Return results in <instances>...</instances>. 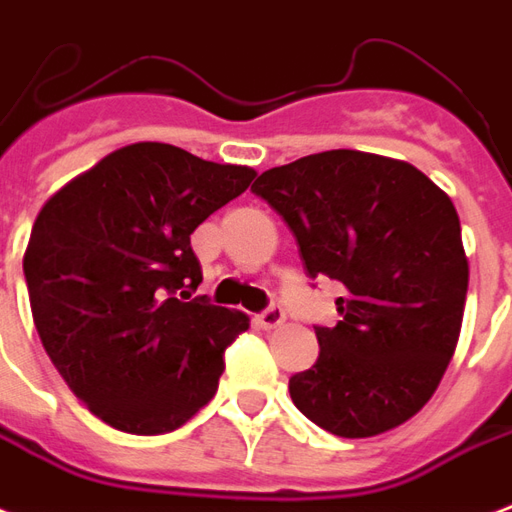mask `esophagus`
I'll return each mask as SVG.
<instances>
[{
    "label": "esophagus",
    "mask_w": 512,
    "mask_h": 512,
    "mask_svg": "<svg viewBox=\"0 0 512 512\" xmlns=\"http://www.w3.org/2000/svg\"><path fill=\"white\" fill-rule=\"evenodd\" d=\"M257 323H260V328H266V331H271V328H279V325L285 323V312H282V306H268L266 312L257 314Z\"/></svg>",
    "instance_id": "obj_1"
}]
</instances>
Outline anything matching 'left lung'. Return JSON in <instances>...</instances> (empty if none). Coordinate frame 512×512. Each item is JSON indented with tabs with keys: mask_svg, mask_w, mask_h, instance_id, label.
Returning <instances> with one entry per match:
<instances>
[{
	"mask_svg": "<svg viewBox=\"0 0 512 512\" xmlns=\"http://www.w3.org/2000/svg\"><path fill=\"white\" fill-rule=\"evenodd\" d=\"M252 192L285 219L306 276H328L339 323L290 377L306 418L361 439L410 420L456 350L469 266L450 198L407 162L333 149L260 173Z\"/></svg>",
	"mask_w": 512,
	"mask_h": 512,
	"instance_id": "obj_1",
	"label": "left lung"
}]
</instances>
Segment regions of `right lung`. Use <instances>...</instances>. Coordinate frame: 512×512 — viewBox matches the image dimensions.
<instances>
[{
	"label": "right lung",
	"mask_w": 512,
	"mask_h": 512,
	"mask_svg": "<svg viewBox=\"0 0 512 512\" xmlns=\"http://www.w3.org/2000/svg\"><path fill=\"white\" fill-rule=\"evenodd\" d=\"M255 179L168 143H132L37 214L24 255L32 317L70 391L108 426L165 434L214 399L246 314L192 298L189 236Z\"/></svg>",
	"instance_id": "1"
}]
</instances>
